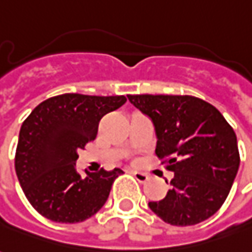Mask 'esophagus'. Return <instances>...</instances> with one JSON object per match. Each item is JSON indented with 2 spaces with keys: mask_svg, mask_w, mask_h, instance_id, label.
Here are the masks:
<instances>
[{
  "mask_svg": "<svg viewBox=\"0 0 252 252\" xmlns=\"http://www.w3.org/2000/svg\"><path fill=\"white\" fill-rule=\"evenodd\" d=\"M131 173H132V175H133V177H135V179H136V180L139 181V183H146V181L150 179V177H149V175H147V173H143V172H138V170H132Z\"/></svg>",
  "mask_w": 252,
  "mask_h": 252,
  "instance_id": "1",
  "label": "esophagus"
}]
</instances>
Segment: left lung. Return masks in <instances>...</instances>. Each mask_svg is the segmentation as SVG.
Listing matches in <instances>:
<instances>
[{"label": "left lung", "mask_w": 252, "mask_h": 252, "mask_svg": "<svg viewBox=\"0 0 252 252\" xmlns=\"http://www.w3.org/2000/svg\"><path fill=\"white\" fill-rule=\"evenodd\" d=\"M156 129V154L175 173L149 207L165 222L199 224L222 206L240 165L236 133L209 102L191 95H128ZM168 183V181H166Z\"/></svg>", "instance_id": "obj_1"}]
</instances>
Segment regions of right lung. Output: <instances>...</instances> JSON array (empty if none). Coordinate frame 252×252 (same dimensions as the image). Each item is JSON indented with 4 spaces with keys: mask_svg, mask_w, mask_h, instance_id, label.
Segmentation results:
<instances>
[{
    "mask_svg": "<svg viewBox=\"0 0 252 252\" xmlns=\"http://www.w3.org/2000/svg\"><path fill=\"white\" fill-rule=\"evenodd\" d=\"M124 95L63 94L39 103L23 123L16 149L15 169L28 202L56 222H82L109 198L123 170L76 169L77 151L94 140L101 119L123 106Z\"/></svg>",
    "mask_w": 252,
    "mask_h": 252,
    "instance_id": "1",
    "label": "right lung"
}]
</instances>
